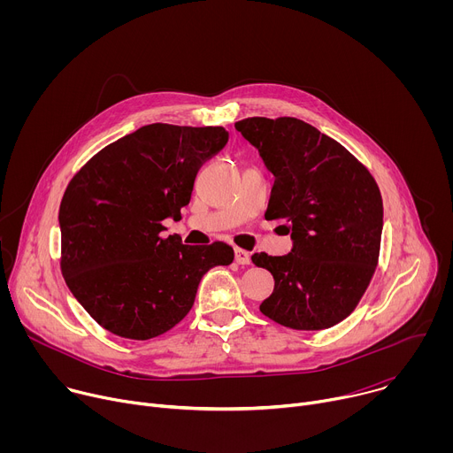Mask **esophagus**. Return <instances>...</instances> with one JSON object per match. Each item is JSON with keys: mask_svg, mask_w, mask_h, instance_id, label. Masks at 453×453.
Segmentation results:
<instances>
[{"mask_svg": "<svg viewBox=\"0 0 453 453\" xmlns=\"http://www.w3.org/2000/svg\"><path fill=\"white\" fill-rule=\"evenodd\" d=\"M234 262L238 264V265H249L250 264V254L247 252V250H243V249H234Z\"/></svg>", "mask_w": 453, "mask_h": 453, "instance_id": "obj_1", "label": "esophagus"}]
</instances>
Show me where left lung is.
Here are the masks:
<instances>
[{"label": "left lung", "mask_w": 453, "mask_h": 453, "mask_svg": "<svg viewBox=\"0 0 453 453\" xmlns=\"http://www.w3.org/2000/svg\"><path fill=\"white\" fill-rule=\"evenodd\" d=\"M274 173L267 220H283L294 247L252 254L274 276L260 311L292 330H325L360 303L378 265L383 204L369 170L303 119L254 116L234 123Z\"/></svg>", "instance_id": "8db88e82"}]
</instances>
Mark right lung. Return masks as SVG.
Wrapping results in <instances>:
<instances>
[{"instance_id": "right-lung-1", "label": "right lung", "mask_w": 453, "mask_h": 453, "mask_svg": "<svg viewBox=\"0 0 453 453\" xmlns=\"http://www.w3.org/2000/svg\"><path fill=\"white\" fill-rule=\"evenodd\" d=\"M229 140L224 127L152 123L95 154L70 180L58 210L60 271L107 332L149 341L172 330L203 276L234 257L227 243L163 238L180 219L201 166Z\"/></svg>"}]
</instances>
